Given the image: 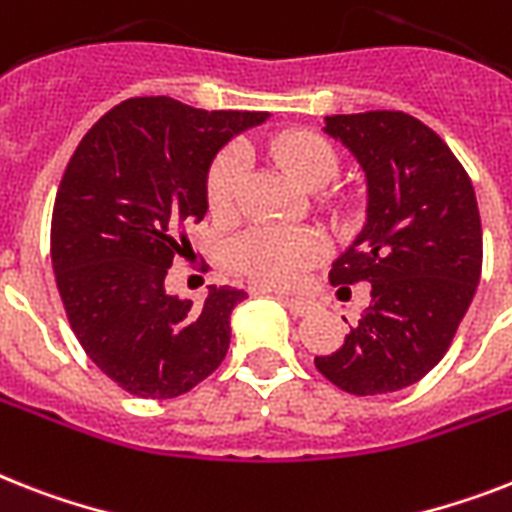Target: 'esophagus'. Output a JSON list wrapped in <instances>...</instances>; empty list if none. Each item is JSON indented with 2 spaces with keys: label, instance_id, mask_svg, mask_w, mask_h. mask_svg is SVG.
<instances>
[{
  "label": "esophagus",
  "instance_id": "esophagus-1",
  "mask_svg": "<svg viewBox=\"0 0 512 512\" xmlns=\"http://www.w3.org/2000/svg\"><path fill=\"white\" fill-rule=\"evenodd\" d=\"M278 299L289 307V313L299 315V318L307 313H313V307H315V302L310 297H286V294H278Z\"/></svg>",
  "mask_w": 512,
  "mask_h": 512
}]
</instances>
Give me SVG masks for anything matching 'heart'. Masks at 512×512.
Listing matches in <instances>:
<instances>
[{
	"instance_id": "heart-1",
	"label": "heart",
	"mask_w": 512,
	"mask_h": 512,
	"mask_svg": "<svg viewBox=\"0 0 512 512\" xmlns=\"http://www.w3.org/2000/svg\"><path fill=\"white\" fill-rule=\"evenodd\" d=\"M270 155L305 189H318L336 176L339 157L323 136L313 131H294L270 144ZM247 162L242 149H226L215 157L207 173V205L218 218H228L239 207ZM326 255V242L313 231L294 228H255L234 244L236 265L273 286H289L302 278Z\"/></svg>"
}]
</instances>
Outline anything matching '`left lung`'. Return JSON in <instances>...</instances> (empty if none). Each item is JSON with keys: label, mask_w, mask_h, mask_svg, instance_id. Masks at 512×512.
<instances>
[{"label": "left lung", "mask_w": 512, "mask_h": 512, "mask_svg": "<svg viewBox=\"0 0 512 512\" xmlns=\"http://www.w3.org/2000/svg\"><path fill=\"white\" fill-rule=\"evenodd\" d=\"M365 176V223L331 284H371V307L315 368L344 392H400L450 350L481 278V218L458 157L407 112L323 118ZM347 321V318H344Z\"/></svg>", "instance_id": "8db88e82"}]
</instances>
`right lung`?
<instances>
[{"instance_id":"right-lung-1","label":"right lung","mask_w":512,"mask_h":512,"mask_svg":"<svg viewBox=\"0 0 512 512\" xmlns=\"http://www.w3.org/2000/svg\"><path fill=\"white\" fill-rule=\"evenodd\" d=\"M268 112L197 110L170 97L120 102L70 157L52 215V268L73 334L136 397L170 400L223 363L247 297L210 286L205 305L170 294L184 228L207 215V173Z\"/></svg>"}]
</instances>
